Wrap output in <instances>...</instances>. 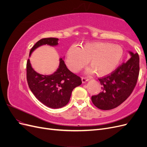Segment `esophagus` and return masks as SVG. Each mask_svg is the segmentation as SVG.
<instances>
[{
    "label": "esophagus",
    "instance_id": "34e87169",
    "mask_svg": "<svg viewBox=\"0 0 147 147\" xmlns=\"http://www.w3.org/2000/svg\"><path fill=\"white\" fill-rule=\"evenodd\" d=\"M89 80V78H87V77H82V83H85L87 81Z\"/></svg>",
    "mask_w": 147,
    "mask_h": 147
}]
</instances>
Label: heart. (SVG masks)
Returning a JSON list of instances; mask_svg holds the SVG:
<instances>
[{
  "instance_id": "heart-1",
  "label": "heart",
  "mask_w": 147,
  "mask_h": 147,
  "mask_svg": "<svg viewBox=\"0 0 147 147\" xmlns=\"http://www.w3.org/2000/svg\"><path fill=\"white\" fill-rule=\"evenodd\" d=\"M124 55L123 48L108 42H95L84 44L81 48L73 45L66 53L65 62L68 68L77 72L88 61L91 67L87 72H96L97 76L105 77L112 74L121 63Z\"/></svg>"
}]
</instances>
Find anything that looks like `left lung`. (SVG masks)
Masks as SVG:
<instances>
[{
	"instance_id": "8db88e82",
	"label": "left lung",
	"mask_w": 147,
	"mask_h": 147,
	"mask_svg": "<svg viewBox=\"0 0 147 147\" xmlns=\"http://www.w3.org/2000/svg\"><path fill=\"white\" fill-rule=\"evenodd\" d=\"M131 58L111 74L99 78L102 91L92 96L91 100L99 109L107 110L117 107L129 96L136 85L139 74V56L129 51Z\"/></svg>"
}]
</instances>
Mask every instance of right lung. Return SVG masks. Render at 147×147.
Masks as SVG:
<instances>
[{
  "label": "right lung",
  "mask_w": 147,
  "mask_h": 147,
  "mask_svg": "<svg viewBox=\"0 0 147 147\" xmlns=\"http://www.w3.org/2000/svg\"><path fill=\"white\" fill-rule=\"evenodd\" d=\"M58 38H45L38 40L31 48L29 56L37 48L43 45L56 46ZM26 77L29 87L35 97L42 104L52 109H59L69 102L75 88L82 84L80 77L67 68L63 58L55 72L50 75L40 74L33 69L28 59L26 64Z\"/></svg>",
  "instance_id": "right-lung-1"
}]
</instances>
